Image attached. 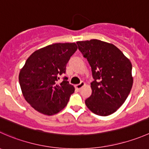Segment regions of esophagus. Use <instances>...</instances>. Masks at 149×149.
<instances>
[{"label":"esophagus","instance_id":"obj_1","mask_svg":"<svg viewBox=\"0 0 149 149\" xmlns=\"http://www.w3.org/2000/svg\"><path fill=\"white\" fill-rule=\"evenodd\" d=\"M84 86H85V83H84V81H81L79 84H76V85H75V88L78 90H80L82 87Z\"/></svg>","mask_w":149,"mask_h":149}]
</instances>
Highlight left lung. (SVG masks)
<instances>
[{
    "instance_id": "obj_1",
    "label": "left lung",
    "mask_w": 149,
    "mask_h": 149,
    "mask_svg": "<svg viewBox=\"0 0 149 149\" xmlns=\"http://www.w3.org/2000/svg\"><path fill=\"white\" fill-rule=\"evenodd\" d=\"M79 49L91 65L94 80L85 104L93 113L107 116L127 99L133 83L132 64L120 49L99 40L78 41Z\"/></svg>"
}]
</instances>
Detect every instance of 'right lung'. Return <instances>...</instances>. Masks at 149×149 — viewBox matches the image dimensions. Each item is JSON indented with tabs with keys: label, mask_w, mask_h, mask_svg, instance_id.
Wrapping results in <instances>:
<instances>
[{
	"label": "right lung",
	"mask_w": 149,
	"mask_h": 149,
	"mask_svg": "<svg viewBox=\"0 0 149 149\" xmlns=\"http://www.w3.org/2000/svg\"><path fill=\"white\" fill-rule=\"evenodd\" d=\"M76 43H55L34 51L20 70L19 84L25 100L35 110L53 115L68 102L74 86L67 78L58 84L65 73L66 64L77 50Z\"/></svg>",
	"instance_id": "obj_1"
}]
</instances>
